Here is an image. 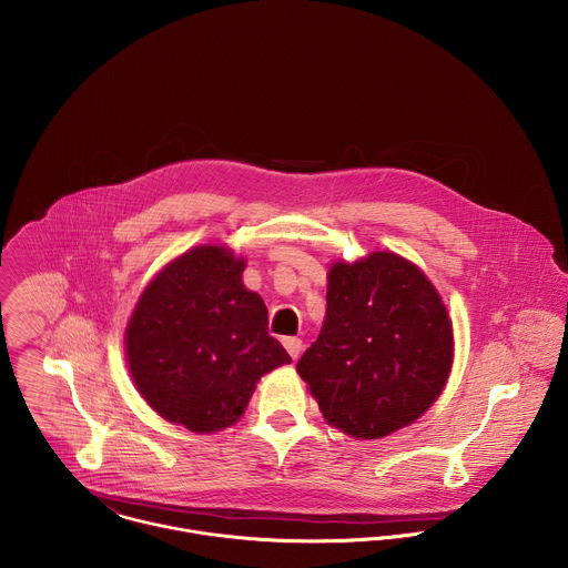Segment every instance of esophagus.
<instances>
[{"label": "esophagus", "instance_id": "esophagus-1", "mask_svg": "<svg viewBox=\"0 0 568 568\" xmlns=\"http://www.w3.org/2000/svg\"><path fill=\"white\" fill-rule=\"evenodd\" d=\"M282 343L286 347V352L291 354V358H297L302 354V349H304V343L300 338H295V336H284Z\"/></svg>", "mask_w": 568, "mask_h": 568}]
</instances>
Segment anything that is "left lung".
Instances as JSON below:
<instances>
[{
    "instance_id": "1",
    "label": "left lung",
    "mask_w": 568,
    "mask_h": 568,
    "mask_svg": "<svg viewBox=\"0 0 568 568\" xmlns=\"http://www.w3.org/2000/svg\"><path fill=\"white\" fill-rule=\"evenodd\" d=\"M320 338L297 363L327 424L378 439L415 422L442 394L453 325L439 293L405 257L374 251L327 273Z\"/></svg>"
}]
</instances>
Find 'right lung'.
I'll return each mask as SVG.
<instances>
[{
	"label": "right lung",
	"instance_id": "add662e5",
	"mask_svg": "<svg viewBox=\"0 0 568 568\" xmlns=\"http://www.w3.org/2000/svg\"><path fill=\"white\" fill-rule=\"evenodd\" d=\"M244 260L203 244L172 260L126 327V361L142 398L192 433L234 424L255 383L291 363L268 334V311L243 284Z\"/></svg>",
	"mask_w": 568,
	"mask_h": 568
}]
</instances>
